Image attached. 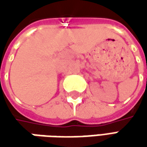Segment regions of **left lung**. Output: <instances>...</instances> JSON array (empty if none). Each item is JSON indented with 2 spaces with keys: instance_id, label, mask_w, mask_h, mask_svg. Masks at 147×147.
Segmentation results:
<instances>
[{
  "instance_id": "1",
  "label": "left lung",
  "mask_w": 147,
  "mask_h": 147,
  "mask_svg": "<svg viewBox=\"0 0 147 147\" xmlns=\"http://www.w3.org/2000/svg\"><path fill=\"white\" fill-rule=\"evenodd\" d=\"M146 82H147V79H146Z\"/></svg>"
}]
</instances>
